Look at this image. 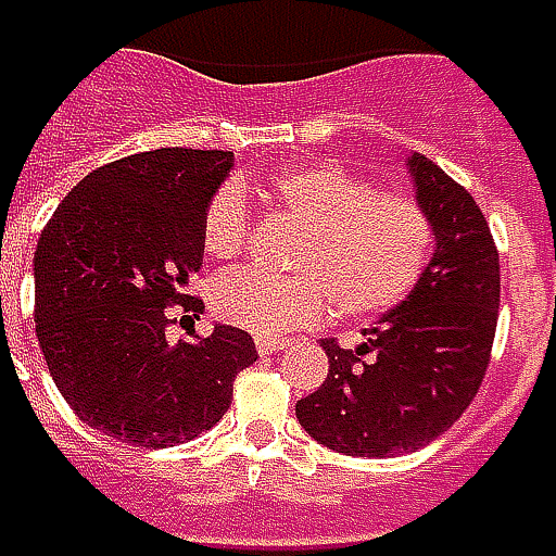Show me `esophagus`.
I'll list each match as a JSON object with an SVG mask.
<instances>
[{
  "label": "esophagus",
  "mask_w": 556,
  "mask_h": 556,
  "mask_svg": "<svg viewBox=\"0 0 556 556\" xmlns=\"http://www.w3.org/2000/svg\"><path fill=\"white\" fill-rule=\"evenodd\" d=\"M288 348V341H275V338H256V350L260 356H268V353H281Z\"/></svg>",
  "instance_id": "1"
}]
</instances>
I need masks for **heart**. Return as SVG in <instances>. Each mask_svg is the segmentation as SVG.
I'll use <instances>...</instances> for the list:
<instances>
[{"mask_svg": "<svg viewBox=\"0 0 556 556\" xmlns=\"http://www.w3.org/2000/svg\"><path fill=\"white\" fill-rule=\"evenodd\" d=\"M260 193L303 228L288 260L296 275H222L212 309L228 325L278 341L319 325L331 306L341 319H369L397 306L426 271V212L406 197L378 193L344 165H300L268 178ZM247 243L250 208L237 187H222L203 215V247L215 260H235Z\"/></svg>", "mask_w": 556, "mask_h": 556, "instance_id": "1", "label": "heart"}]
</instances>
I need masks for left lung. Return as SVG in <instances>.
Here are the masks:
<instances>
[{
  "label": "left lung",
  "instance_id": "1",
  "mask_svg": "<svg viewBox=\"0 0 556 556\" xmlns=\"http://www.w3.org/2000/svg\"><path fill=\"white\" fill-rule=\"evenodd\" d=\"M434 253L394 309L353 350L321 341L328 378L296 401V419L348 457L426 447L472 403L488 369L501 306V260L476 200L426 155L406 159Z\"/></svg>",
  "mask_w": 556,
  "mask_h": 556
}]
</instances>
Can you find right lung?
<instances>
[{
    "label": "right lung",
    "mask_w": 556,
    "mask_h": 556,
    "mask_svg": "<svg viewBox=\"0 0 556 556\" xmlns=\"http://www.w3.org/2000/svg\"><path fill=\"white\" fill-rule=\"evenodd\" d=\"M235 155L153 150L90 172L59 203L34 253L37 338L71 409L102 434L172 447L212 429L240 369L256 363L247 331L168 344V306L200 309L203 215Z\"/></svg>",
    "instance_id": "right-lung-1"
}]
</instances>
